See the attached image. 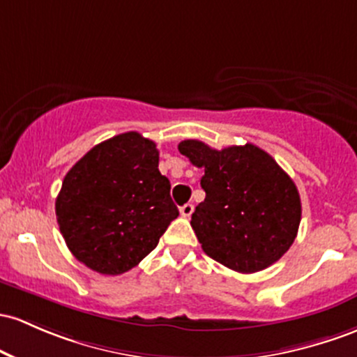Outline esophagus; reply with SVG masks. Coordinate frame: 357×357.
Listing matches in <instances>:
<instances>
[{"label":"esophagus","mask_w":357,"mask_h":357,"mask_svg":"<svg viewBox=\"0 0 357 357\" xmlns=\"http://www.w3.org/2000/svg\"><path fill=\"white\" fill-rule=\"evenodd\" d=\"M193 210H195V206L191 205V203H186V205H183L181 208H179V211H181V215L183 217H191V213H193Z\"/></svg>","instance_id":"esophagus-1"}]
</instances>
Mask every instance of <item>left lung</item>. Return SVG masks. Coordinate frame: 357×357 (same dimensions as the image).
<instances>
[{"label": "left lung", "mask_w": 357, "mask_h": 357, "mask_svg": "<svg viewBox=\"0 0 357 357\" xmlns=\"http://www.w3.org/2000/svg\"><path fill=\"white\" fill-rule=\"evenodd\" d=\"M179 152L205 169V202L191 227L211 259L238 273H256L281 259L301 220L295 183L268 152L254 144L211 149L183 140Z\"/></svg>", "instance_id": "obj_1"}]
</instances>
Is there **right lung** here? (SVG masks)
Listing matches in <instances>:
<instances>
[{"label": "right lung", "mask_w": 357, "mask_h": 357, "mask_svg": "<svg viewBox=\"0 0 357 357\" xmlns=\"http://www.w3.org/2000/svg\"><path fill=\"white\" fill-rule=\"evenodd\" d=\"M169 190L155 144L125 132L93 147L66 174L56 199L59 229L89 269L127 273L179 215Z\"/></svg>", "instance_id": "1"}]
</instances>
